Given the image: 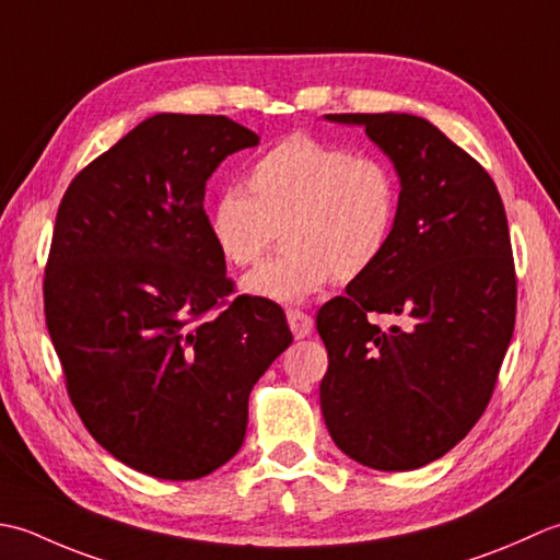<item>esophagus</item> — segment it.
Masks as SVG:
<instances>
[{
    "mask_svg": "<svg viewBox=\"0 0 560 560\" xmlns=\"http://www.w3.org/2000/svg\"><path fill=\"white\" fill-rule=\"evenodd\" d=\"M288 324L292 328L294 338H306L314 328V318L302 310H288Z\"/></svg>",
    "mask_w": 560,
    "mask_h": 560,
    "instance_id": "obj_1",
    "label": "esophagus"
}]
</instances>
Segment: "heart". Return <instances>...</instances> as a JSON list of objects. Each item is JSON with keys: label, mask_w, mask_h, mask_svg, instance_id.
<instances>
[{"label": "heart", "mask_w": 560, "mask_h": 560, "mask_svg": "<svg viewBox=\"0 0 560 560\" xmlns=\"http://www.w3.org/2000/svg\"><path fill=\"white\" fill-rule=\"evenodd\" d=\"M398 214V184L382 159L292 132L248 168L246 190L230 188L210 212V236L236 268L256 266L282 234L276 258L244 290L300 302L334 278L350 282L384 256Z\"/></svg>", "instance_id": "heart-1"}]
</instances>
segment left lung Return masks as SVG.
Wrapping results in <instances>:
<instances>
[{
  "label": "left lung",
  "instance_id": "1",
  "mask_svg": "<svg viewBox=\"0 0 560 560\" xmlns=\"http://www.w3.org/2000/svg\"><path fill=\"white\" fill-rule=\"evenodd\" d=\"M328 118L364 125L401 196L384 256L316 314L324 420L350 459L410 471L462 442L495 392L517 316L508 214L488 171L425 118Z\"/></svg>",
  "mask_w": 560,
  "mask_h": 560
}]
</instances>
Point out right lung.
<instances>
[{"mask_svg": "<svg viewBox=\"0 0 560 560\" xmlns=\"http://www.w3.org/2000/svg\"><path fill=\"white\" fill-rule=\"evenodd\" d=\"M258 135L159 113L72 178L55 217L43 312L70 401L101 447L164 481L220 469L248 394L292 343L284 312L234 294L205 184Z\"/></svg>", "mask_w": 560, "mask_h": 560, "instance_id": "right-lung-1", "label": "right lung"}]
</instances>
